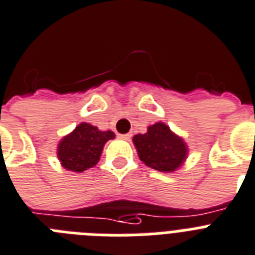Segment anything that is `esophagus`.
I'll return each instance as SVG.
<instances>
[{
	"mask_svg": "<svg viewBox=\"0 0 255 255\" xmlns=\"http://www.w3.org/2000/svg\"><path fill=\"white\" fill-rule=\"evenodd\" d=\"M120 138L121 139H124V140H130V139H131V134H121V135H120Z\"/></svg>",
	"mask_w": 255,
	"mask_h": 255,
	"instance_id": "esophagus-1",
	"label": "esophagus"
}]
</instances>
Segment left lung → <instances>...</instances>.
Instances as JSON below:
<instances>
[{"label": "left lung", "instance_id": "obj_1", "mask_svg": "<svg viewBox=\"0 0 255 255\" xmlns=\"http://www.w3.org/2000/svg\"><path fill=\"white\" fill-rule=\"evenodd\" d=\"M132 142L138 149L139 158L154 170L174 171L187 156L183 140L162 123L149 126L148 131L135 135Z\"/></svg>", "mask_w": 255, "mask_h": 255}]
</instances>
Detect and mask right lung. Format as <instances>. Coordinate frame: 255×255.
<instances>
[{
    "label": "right lung",
    "mask_w": 255,
    "mask_h": 255,
    "mask_svg": "<svg viewBox=\"0 0 255 255\" xmlns=\"http://www.w3.org/2000/svg\"><path fill=\"white\" fill-rule=\"evenodd\" d=\"M113 138L115 134L110 130L101 131L90 124L82 123L62 139L58 157L67 170L81 173L98 164L103 145Z\"/></svg>",
    "instance_id": "add662e5"
}]
</instances>
